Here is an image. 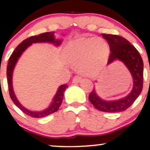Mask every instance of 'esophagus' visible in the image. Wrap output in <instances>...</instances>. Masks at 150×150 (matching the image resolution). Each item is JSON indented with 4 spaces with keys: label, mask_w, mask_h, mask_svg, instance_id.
I'll return each mask as SVG.
<instances>
[{
    "label": "esophagus",
    "mask_w": 150,
    "mask_h": 150,
    "mask_svg": "<svg viewBox=\"0 0 150 150\" xmlns=\"http://www.w3.org/2000/svg\"><path fill=\"white\" fill-rule=\"evenodd\" d=\"M81 80H82V77L79 76V75H76V76L74 77V78L73 79V83H78V82H80Z\"/></svg>",
    "instance_id": "1"
}]
</instances>
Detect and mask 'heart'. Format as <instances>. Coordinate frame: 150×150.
Here are the masks:
<instances>
[{
	"label": "heart",
	"mask_w": 150,
	"mask_h": 150,
	"mask_svg": "<svg viewBox=\"0 0 150 150\" xmlns=\"http://www.w3.org/2000/svg\"><path fill=\"white\" fill-rule=\"evenodd\" d=\"M108 46L101 37L76 39L64 48L67 61L77 65L79 70L86 75H93L100 73L107 62Z\"/></svg>",
	"instance_id": "b5f03b06"
}]
</instances>
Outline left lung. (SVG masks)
<instances>
[{
	"instance_id": "1",
	"label": "left lung",
	"mask_w": 150,
	"mask_h": 150,
	"mask_svg": "<svg viewBox=\"0 0 150 150\" xmlns=\"http://www.w3.org/2000/svg\"><path fill=\"white\" fill-rule=\"evenodd\" d=\"M110 48L108 65L116 60L122 61L131 73L133 87L130 94L123 99L114 101H106L97 95L93 89L89 99L97 109L103 112L117 113L124 111L130 107L139 97L143 87V61L135 46L125 38L114 34H102Z\"/></svg>"
}]
</instances>
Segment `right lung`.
Returning <instances> with one entry per match:
<instances>
[{"label":"right lung","instance_id":"right-lung-1","mask_svg":"<svg viewBox=\"0 0 150 150\" xmlns=\"http://www.w3.org/2000/svg\"><path fill=\"white\" fill-rule=\"evenodd\" d=\"M54 32H45L39 34V35H35L30 37L27 39L22 41L21 44H20L17 46V48L14 50L13 53L11 54L10 57L8 61V64L7 66V80H8V88H9V94L10 97L11 98L12 101L13 103L16 105L20 110L27 116H30L33 118H43L49 116L51 113L56 112L61 106L62 101H63V96H64L65 90L68 88V85L65 84L62 85L58 87L56 95L53 97L52 102L50 106L45 110L42 111H32L30 110H28L27 108L24 107L19 102L18 99L16 98L14 91L13 88V82H12V78H13V72L14 70V68L18 62L19 58L22 55V53L25 51V49L27 47L32 45L33 43H43V42H48L54 44L55 46H60L62 43V40L61 39H56L54 37Z\"/></svg>","mask_w":150,"mask_h":150}]
</instances>
